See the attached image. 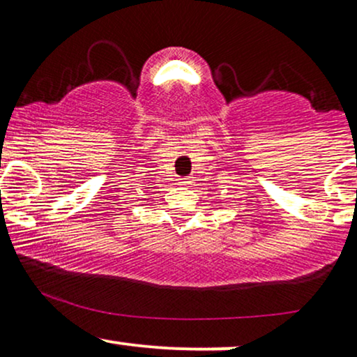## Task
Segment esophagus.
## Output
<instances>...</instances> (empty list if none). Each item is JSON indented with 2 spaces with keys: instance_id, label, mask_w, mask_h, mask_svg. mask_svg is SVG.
Wrapping results in <instances>:
<instances>
[{
  "instance_id": "esophagus-1",
  "label": "esophagus",
  "mask_w": 357,
  "mask_h": 357,
  "mask_svg": "<svg viewBox=\"0 0 357 357\" xmlns=\"http://www.w3.org/2000/svg\"><path fill=\"white\" fill-rule=\"evenodd\" d=\"M179 184H181V186H184V188H188L191 184V179L190 178H183L181 181H179Z\"/></svg>"
}]
</instances>
